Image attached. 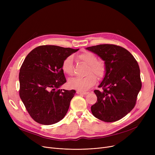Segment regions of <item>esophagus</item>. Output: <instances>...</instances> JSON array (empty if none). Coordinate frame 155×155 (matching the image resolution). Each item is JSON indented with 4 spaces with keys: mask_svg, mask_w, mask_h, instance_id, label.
I'll list each match as a JSON object with an SVG mask.
<instances>
[{
    "mask_svg": "<svg viewBox=\"0 0 155 155\" xmlns=\"http://www.w3.org/2000/svg\"><path fill=\"white\" fill-rule=\"evenodd\" d=\"M89 92H81V91H77V94L78 95H87L88 94Z\"/></svg>",
    "mask_w": 155,
    "mask_h": 155,
    "instance_id": "obj_1",
    "label": "esophagus"
}]
</instances>
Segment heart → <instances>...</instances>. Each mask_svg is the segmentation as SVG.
<instances>
[{"label":"heart","mask_w":155,"mask_h":155,"mask_svg":"<svg viewBox=\"0 0 155 155\" xmlns=\"http://www.w3.org/2000/svg\"><path fill=\"white\" fill-rule=\"evenodd\" d=\"M78 58L88 64L85 77H74L68 80V86L70 88L75 89L78 91L84 92L88 91L97 82V78L94 76L101 79L105 75L107 67L102 60H98L97 56L92 52L85 51L78 56ZM62 71L69 76L73 75V58L69 56L65 58L61 64ZM95 75L94 76L93 74Z\"/></svg>","instance_id":"obj_1"}]
</instances>
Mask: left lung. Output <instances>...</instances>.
Returning a JSON list of instances; mask_svg holds the SVG:
<instances>
[{
  "label": "left lung",
  "instance_id": "8db88e82",
  "mask_svg": "<svg viewBox=\"0 0 155 155\" xmlns=\"http://www.w3.org/2000/svg\"><path fill=\"white\" fill-rule=\"evenodd\" d=\"M105 61L107 71L95 90L97 102L91 106L92 114L102 121H117L134 107L142 84L137 61L125 48L115 45H99L86 48Z\"/></svg>",
  "mask_w": 155,
  "mask_h": 155
}]
</instances>
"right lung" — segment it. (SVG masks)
I'll return each mask as SVG.
<instances>
[{
    "label": "right lung",
    "mask_w": 155,
    "mask_h": 155,
    "mask_svg": "<svg viewBox=\"0 0 155 155\" xmlns=\"http://www.w3.org/2000/svg\"><path fill=\"white\" fill-rule=\"evenodd\" d=\"M79 49L39 46L26 57L19 75V95L31 117L43 125L55 124L67 114L75 90L59 88L67 82L63 61Z\"/></svg>",
    "instance_id": "1"
}]
</instances>
